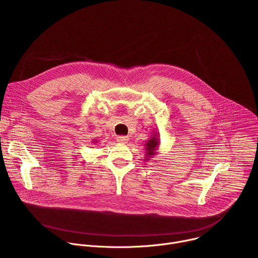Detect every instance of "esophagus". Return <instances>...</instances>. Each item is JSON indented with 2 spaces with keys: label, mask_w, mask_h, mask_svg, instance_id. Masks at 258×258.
I'll return each instance as SVG.
<instances>
[{
  "label": "esophagus",
  "mask_w": 258,
  "mask_h": 258,
  "mask_svg": "<svg viewBox=\"0 0 258 258\" xmlns=\"http://www.w3.org/2000/svg\"><path fill=\"white\" fill-rule=\"evenodd\" d=\"M128 137H125V136H119L117 137V142L118 143H121V144H126L128 142Z\"/></svg>",
  "instance_id": "obj_1"
}]
</instances>
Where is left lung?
I'll return each mask as SVG.
<instances>
[{"label": "left lung", "instance_id": "1", "mask_svg": "<svg viewBox=\"0 0 258 258\" xmlns=\"http://www.w3.org/2000/svg\"><path fill=\"white\" fill-rule=\"evenodd\" d=\"M144 145H145V150H146L145 159L149 160L158 153L157 151L159 149V145H160L159 133L154 131L153 135L151 134L150 139H148V141H147Z\"/></svg>", "mask_w": 258, "mask_h": 258}]
</instances>
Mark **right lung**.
<instances>
[{
  "label": "right lung",
  "mask_w": 258,
  "mask_h": 258,
  "mask_svg": "<svg viewBox=\"0 0 258 258\" xmlns=\"http://www.w3.org/2000/svg\"><path fill=\"white\" fill-rule=\"evenodd\" d=\"M93 143H94V144H96V143H97V141H93Z\"/></svg>",
  "instance_id": "right-lung-1"
}]
</instances>
